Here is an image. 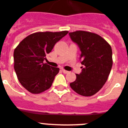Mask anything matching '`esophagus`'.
<instances>
[{"mask_svg": "<svg viewBox=\"0 0 128 128\" xmlns=\"http://www.w3.org/2000/svg\"><path fill=\"white\" fill-rule=\"evenodd\" d=\"M62 72H63L64 74H68V73H69V72L67 71V70H65L64 69H62Z\"/></svg>", "mask_w": 128, "mask_h": 128, "instance_id": "34e87169", "label": "esophagus"}]
</instances>
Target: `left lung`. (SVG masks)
<instances>
[{
	"label": "left lung",
	"mask_w": 128,
	"mask_h": 128,
	"mask_svg": "<svg viewBox=\"0 0 128 128\" xmlns=\"http://www.w3.org/2000/svg\"><path fill=\"white\" fill-rule=\"evenodd\" d=\"M81 51L82 72L70 86L82 96H92L104 85L112 66L110 45L97 34L84 31L69 33Z\"/></svg>",
	"instance_id": "left-lung-1"
}]
</instances>
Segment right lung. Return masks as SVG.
Instances as JSON below:
<instances>
[{
    "instance_id": "1",
    "label": "right lung",
    "mask_w": 128,
    "mask_h": 128,
    "mask_svg": "<svg viewBox=\"0 0 128 128\" xmlns=\"http://www.w3.org/2000/svg\"><path fill=\"white\" fill-rule=\"evenodd\" d=\"M68 31L37 32L23 39L14 52V70L22 86L30 93L39 94L51 87L58 68L44 64L46 54Z\"/></svg>"
}]
</instances>
